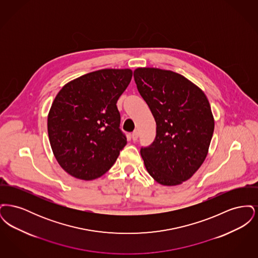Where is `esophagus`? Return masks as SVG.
<instances>
[{
  "label": "esophagus",
  "mask_w": 258,
  "mask_h": 258,
  "mask_svg": "<svg viewBox=\"0 0 258 258\" xmlns=\"http://www.w3.org/2000/svg\"><path fill=\"white\" fill-rule=\"evenodd\" d=\"M138 135H138V132H136V131L132 134V137H133L134 141H136L138 139Z\"/></svg>",
  "instance_id": "1"
}]
</instances>
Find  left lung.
<instances>
[{
  "label": "left lung",
  "mask_w": 258,
  "mask_h": 258,
  "mask_svg": "<svg viewBox=\"0 0 258 258\" xmlns=\"http://www.w3.org/2000/svg\"><path fill=\"white\" fill-rule=\"evenodd\" d=\"M134 77L157 124L154 142L140 149L145 167L159 184H182L208 154L215 127L208 98L200 88L171 71L138 68Z\"/></svg>",
  "instance_id": "obj_1"
}]
</instances>
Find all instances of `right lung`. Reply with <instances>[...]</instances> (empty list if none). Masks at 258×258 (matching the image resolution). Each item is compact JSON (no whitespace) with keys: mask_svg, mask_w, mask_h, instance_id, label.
Here are the masks:
<instances>
[{"mask_svg":"<svg viewBox=\"0 0 258 258\" xmlns=\"http://www.w3.org/2000/svg\"><path fill=\"white\" fill-rule=\"evenodd\" d=\"M132 77L128 69L100 70L69 82L56 96L47 119L50 145L70 175L97 179L126 145L116 103Z\"/></svg>","mask_w":258,"mask_h":258,"instance_id":"right-lung-1","label":"right lung"}]
</instances>
